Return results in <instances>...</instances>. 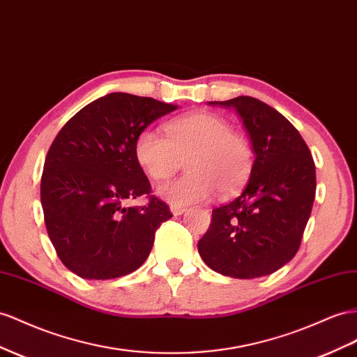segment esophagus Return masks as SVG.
I'll list each match as a JSON object with an SVG mask.
<instances>
[{"label":"esophagus","instance_id":"obj_1","mask_svg":"<svg viewBox=\"0 0 357 357\" xmlns=\"http://www.w3.org/2000/svg\"><path fill=\"white\" fill-rule=\"evenodd\" d=\"M171 211H172V215L174 216H180V215H183L186 211V207H180V206H171Z\"/></svg>","mask_w":357,"mask_h":357}]
</instances>
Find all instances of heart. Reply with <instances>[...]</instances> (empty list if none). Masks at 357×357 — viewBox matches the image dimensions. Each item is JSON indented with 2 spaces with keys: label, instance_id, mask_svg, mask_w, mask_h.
<instances>
[{
  "label": "heart",
  "instance_id": "obj_1",
  "mask_svg": "<svg viewBox=\"0 0 357 357\" xmlns=\"http://www.w3.org/2000/svg\"><path fill=\"white\" fill-rule=\"evenodd\" d=\"M167 137L156 129H144L135 141V158L155 181L169 180L188 159L189 174L162 186L159 195L171 206L207 201L219 190L233 194L252 169V149L220 115L194 112L167 124Z\"/></svg>",
  "mask_w": 357,
  "mask_h": 357
}]
</instances>
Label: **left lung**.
Listing matches in <instances>:
<instances>
[{"instance_id": "8db88e82", "label": "left lung", "mask_w": 357, "mask_h": 357, "mask_svg": "<svg viewBox=\"0 0 357 357\" xmlns=\"http://www.w3.org/2000/svg\"><path fill=\"white\" fill-rule=\"evenodd\" d=\"M210 103L236 109L255 160L242 194L211 211L198 252L220 275L267 276L301 246L315 198V163L301 133L267 103L249 96Z\"/></svg>"}]
</instances>
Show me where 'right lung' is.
Listing matches in <instances>:
<instances>
[{
    "label": "right lung",
    "mask_w": 357,
    "mask_h": 357,
    "mask_svg": "<svg viewBox=\"0 0 357 357\" xmlns=\"http://www.w3.org/2000/svg\"><path fill=\"white\" fill-rule=\"evenodd\" d=\"M177 105L111 93L67 121L47 151L40 181L45 225L61 263L84 279H112L137 271L155 243L169 207L150 195L135 158V141ZM141 195L149 204L126 208Z\"/></svg>",
    "instance_id": "obj_1"
}]
</instances>
